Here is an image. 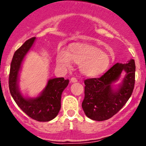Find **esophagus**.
<instances>
[{
    "instance_id": "34e87169",
    "label": "esophagus",
    "mask_w": 146,
    "mask_h": 146,
    "mask_svg": "<svg viewBox=\"0 0 146 146\" xmlns=\"http://www.w3.org/2000/svg\"><path fill=\"white\" fill-rule=\"evenodd\" d=\"M71 82H73V83L77 82H78V80H77V79L75 78H71Z\"/></svg>"
}]
</instances>
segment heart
I'll return each instance as SVG.
<instances>
[{"label":"heart","mask_w":146,"mask_h":146,"mask_svg":"<svg viewBox=\"0 0 146 146\" xmlns=\"http://www.w3.org/2000/svg\"><path fill=\"white\" fill-rule=\"evenodd\" d=\"M73 61L80 64L82 74L90 78L98 77L110 67L112 59L106 52L91 44L73 43L66 50H60L56 55V63L62 68H70Z\"/></svg>","instance_id":"b5f03b06"}]
</instances>
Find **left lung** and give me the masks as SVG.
Masks as SVG:
<instances>
[{
    "label": "left lung",
    "mask_w": 146,
    "mask_h": 146,
    "mask_svg": "<svg viewBox=\"0 0 146 146\" xmlns=\"http://www.w3.org/2000/svg\"><path fill=\"white\" fill-rule=\"evenodd\" d=\"M126 72L122 83L115 90L113 83ZM135 82V60L117 63L99 78L84 80V99L82 106L85 115L95 121L111 118L125 104L133 91Z\"/></svg>",
    "instance_id": "left-lung-1"
}]
</instances>
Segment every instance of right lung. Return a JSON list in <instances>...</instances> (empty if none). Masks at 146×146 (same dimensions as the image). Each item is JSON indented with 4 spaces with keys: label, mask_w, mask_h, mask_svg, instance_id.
<instances>
[{
    "label": "right lung",
    "mask_w": 146,
    "mask_h": 146,
    "mask_svg": "<svg viewBox=\"0 0 146 146\" xmlns=\"http://www.w3.org/2000/svg\"><path fill=\"white\" fill-rule=\"evenodd\" d=\"M36 37L27 40L16 50L11 60L9 76V88L13 99L21 109L33 119L48 121L54 119L61 108V96L69 80L64 78L50 79L40 95L35 98L23 96L18 88V76L25 56L33 46Z\"/></svg>",
    "instance_id": "obj_1"
}]
</instances>
